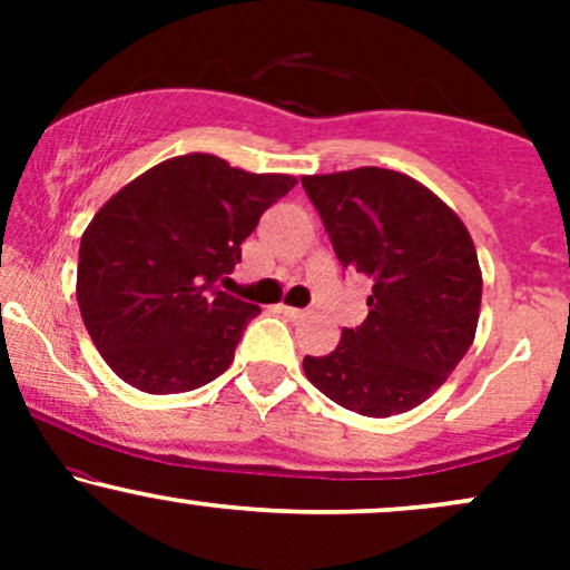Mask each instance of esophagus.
I'll return each instance as SVG.
<instances>
[{
    "instance_id": "1",
    "label": "esophagus",
    "mask_w": 570,
    "mask_h": 570,
    "mask_svg": "<svg viewBox=\"0 0 570 570\" xmlns=\"http://www.w3.org/2000/svg\"><path fill=\"white\" fill-rule=\"evenodd\" d=\"M278 311L284 313V316H289V318H305L307 316V311H303V307H292V305H284V303L278 305Z\"/></svg>"
}]
</instances>
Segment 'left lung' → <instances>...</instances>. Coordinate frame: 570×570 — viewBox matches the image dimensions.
<instances>
[{
  "mask_svg": "<svg viewBox=\"0 0 570 570\" xmlns=\"http://www.w3.org/2000/svg\"><path fill=\"white\" fill-rule=\"evenodd\" d=\"M343 267L372 278L367 322L305 356L307 381L340 407L389 417L423 404L474 343L482 271L461 217L391 168L303 176Z\"/></svg>",
  "mask_w": 570,
  "mask_h": 570,
  "instance_id": "8db88e82",
  "label": "left lung"
}]
</instances>
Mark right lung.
I'll use <instances>...</instances> for the list:
<instances>
[{
  "label": "right lung",
  "instance_id": "obj_1",
  "mask_svg": "<svg viewBox=\"0 0 570 570\" xmlns=\"http://www.w3.org/2000/svg\"><path fill=\"white\" fill-rule=\"evenodd\" d=\"M297 179L252 174L208 153L128 181L85 227L77 303L85 330L144 394H181L230 367L257 305L219 292L265 208Z\"/></svg>",
  "mask_w": 570,
  "mask_h": 570
}]
</instances>
